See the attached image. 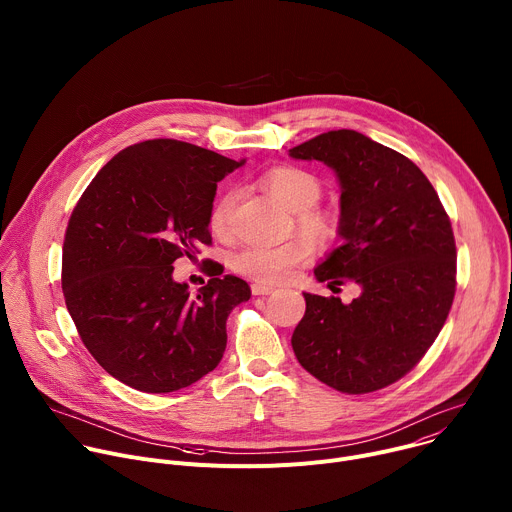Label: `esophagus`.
<instances>
[{
	"label": "esophagus",
	"instance_id": "1",
	"mask_svg": "<svg viewBox=\"0 0 512 512\" xmlns=\"http://www.w3.org/2000/svg\"><path fill=\"white\" fill-rule=\"evenodd\" d=\"M273 285H265V283H253L251 285V291H253V296H269V294H273Z\"/></svg>",
	"mask_w": 512,
	"mask_h": 512
}]
</instances>
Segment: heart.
I'll use <instances>...</instances> for the list:
<instances>
[{
	"label": "heart",
	"mask_w": 512,
	"mask_h": 512,
	"mask_svg": "<svg viewBox=\"0 0 512 512\" xmlns=\"http://www.w3.org/2000/svg\"><path fill=\"white\" fill-rule=\"evenodd\" d=\"M265 190L287 210L298 212V227L304 237L314 243H328L336 235L332 216L312 208L320 194V180L294 166H279L263 176ZM233 194H225L210 210V229L214 235L225 237L231 229ZM306 239H289L281 245H245L233 255V267L257 281L275 283L285 279L296 267L310 261L314 249Z\"/></svg>",
	"instance_id": "1"
}]
</instances>
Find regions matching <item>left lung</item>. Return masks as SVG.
<instances>
[{
	"label": "left lung",
	"instance_id": "8db88e82",
	"mask_svg": "<svg viewBox=\"0 0 512 512\" xmlns=\"http://www.w3.org/2000/svg\"><path fill=\"white\" fill-rule=\"evenodd\" d=\"M289 156L326 164L340 184L342 243L318 263L316 279L360 285L350 304L304 294L306 314L291 346L302 367L336 391L383 389L415 367L450 314V218L411 160L354 129L320 133Z\"/></svg>",
	"mask_w": 512,
	"mask_h": 512
}]
</instances>
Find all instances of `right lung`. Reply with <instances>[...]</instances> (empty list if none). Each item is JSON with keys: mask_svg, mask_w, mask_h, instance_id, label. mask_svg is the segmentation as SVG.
Here are the masks:
<instances>
[{"mask_svg": "<svg viewBox=\"0 0 512 512\" xmlns=\"http://www.w3.org/2000/svg\"><path fill=\"white\" fill-rule=\"evenodd\" d=\"M176 139L113 156L83 192L62 247V294L101 367L143 393H172L214 371L227 318L251 298L247 281L212 277L192 296L174 261L210 245L216 184L241 168Z\"/></svg>", "mask_w": 512, "mask_h": 512, "instance_id": "right-lung-1", "label": "right lung"}]
</instances>
